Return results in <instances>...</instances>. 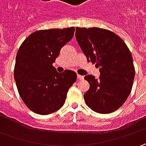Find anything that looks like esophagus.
<instances>
[{
  "label": "esophagus",
  "instance_id": "obj_1",
  "mask_svg": "<svg viewBox=\"0 0 146 146\" xmlns=\"http://www.w3.org/2000/svg\"><path fill=\"white\" fill-rule=\"evenodd\" d=\"M77 78H78V80H84V76L78 75V76H77Z\"/></svg>",
  "mask_w": 146,
  "mask_h": 146
}]
</instances>
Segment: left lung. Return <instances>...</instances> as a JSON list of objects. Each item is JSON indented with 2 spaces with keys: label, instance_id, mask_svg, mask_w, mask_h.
<instances>
[{
  "label": "left lung",
  "instance_id": "obj_1",
  "mask_svg": "<svg viewBox=\"0 0 146 146\" xmlns=\"http://www.w3.org/2000/svg\"><path fill=\"white\" fill-rule=\"evenodd\" d=\"M76 37L88 61L101 72L98 79L84 77L90 86L84 94L85 103L97 113L114 112L132 91L135 67L129 48L119 36L102 28L76 27Z\"/></svg>",
  "mask_w": 146,
  "mask_h": 146
}]
</instances>
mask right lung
Segmentation results:
<instances>
[{
  "label": "right lung",
  "instance_id": "right-lung-1",
  "mask_svg": "<svg viewBox=\"0 0 146 146\" xmlns=\"http://www.w3.org/2000/svg\"><path fill=\"white\" fill-rule=\"evenodd\" d=\"M74 32L73 27L36 31L26 38L18 50L14 70L16 86L23 102L36 114L48 115L58 110L76 81L75 71L58 73L53 66Z\"/></svg>",
  "mask_w": 146,
  "mask_h": 146
}]
</instances>
